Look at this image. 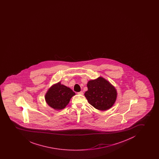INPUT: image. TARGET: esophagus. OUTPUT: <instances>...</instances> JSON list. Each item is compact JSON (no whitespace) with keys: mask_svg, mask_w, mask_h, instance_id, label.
Segmentation results:
<instances>
[{"mask_svg":"<svg viewBox=\"0 0 159 159\" xmlns=\"http://www.w3.org/2000/svg\"><path fill=\"white\" fill-rule=\"evenodd\" d=\"M77 93L79 94H81V95H83V94H84V93H83V91H80V92H78Z\"/></svg>","mask_w":159,"mask_h":159,"instance_id":"34e87169","label":"esophagus"}]
</instances>
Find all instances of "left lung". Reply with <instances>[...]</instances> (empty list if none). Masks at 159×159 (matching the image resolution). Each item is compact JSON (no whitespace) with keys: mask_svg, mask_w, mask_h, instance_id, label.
Wrapping results in <instances>:
<instances>
[{"mask_svg":"<svg viewBox=\"0 0 159 159\" xmlns=\"http://www.w3.org/2000/svg\"><path fill=\"white\" fill-rule=\"evenodd\" d=\"M88 90L85 96L94 108L104 111L111 108L115 103L117 92L108 81L102 77L90 80L87 84Z\"/></svg>","mask_w":159,"mask_h":159,"instance_id":"obj_1","label":"left lung"}]
</instances>
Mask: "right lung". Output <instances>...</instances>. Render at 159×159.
Segmentation results:
<instances>
[{"label":"right lung","instance_id":"right-lung-1","mask_svg":"<svg viewBox=\"0 0 159 159\" xmlns=\"http://www.w3.org/2000/svg\"><path fill=\"white\" fill-rule=\"evenodd\" d=\"M75 94L70 88L60 82L52 86L46 92L45 99L48 106L55 110H61L69 103L71 97Z\"/></svg>","mask_w":159,"mask_h":159}]
</instances>
